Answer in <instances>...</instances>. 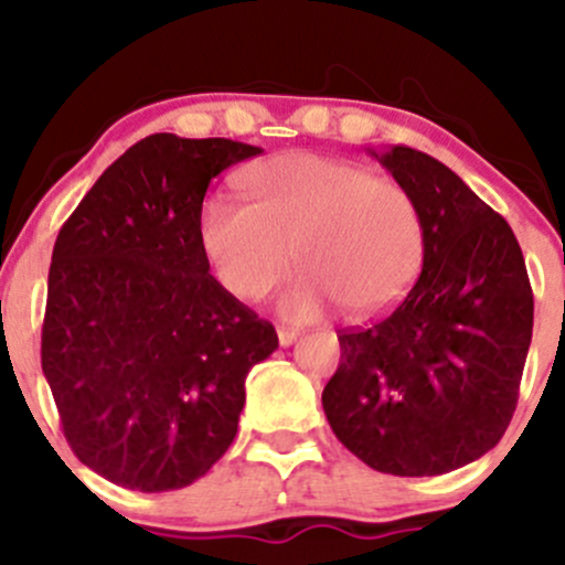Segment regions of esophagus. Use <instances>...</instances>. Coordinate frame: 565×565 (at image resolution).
<instances>
[{
    "instance_id": "obj_1",
    "label": "esophagus",
    "mask_w": 565,
    "mask_h": 565,
    "mask_svg": "<svg viewBox=\"0 0 565 565\" xmlns=\"http://www.w3.org/2000/svg\"><path fill=\"white\" fill-rule=\"evenodd\" d=\"M298 330H292V328H278V344L281 347H292L295 341H298Z\"/></svg>"
}]
</instances>
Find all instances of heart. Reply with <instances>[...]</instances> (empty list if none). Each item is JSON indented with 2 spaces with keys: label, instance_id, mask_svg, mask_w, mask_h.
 I'll return each instance as SVG.
<instances>
[{
  "label": "heart",
  "instance_id": "heart-1",
  "mask_svg": "<svg viewBox=\"0 0 565 565\" xmlns=\"http://www.w3.org/2000/svg\"><path fill=\"white\" fill-rule=\"evenodd\" d=\"M246 202L213 196L199 237L215 278L243 300L262 298L289 267L278 311L315 319L333 303L369 317L396 303L424 259V221L409 191L366 167L287 152L243 177Z\"/></svg>",
  "mask_w": 565,
  "mask_h": 565
}]
</instances>
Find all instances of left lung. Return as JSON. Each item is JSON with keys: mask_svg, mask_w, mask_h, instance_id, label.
<instances>
[{"mask_svg": "<svg viewBox=\"0 0 565 565\" xmlns=\"http://www.w3.org/2000/svg\"><path fill=\"white\" fill-rule=\"evenodd\" d=\"M372 156L424 221V267L380 322L341 330L322 391L333 435L391 476H443L492 451L509 429L533 335V289L514 232L413 147Z\"/></svg>", "mask_w": 565, "mask_h": 565, "instance_id": "8db88e82", "label": "left lung"}]
</instances>
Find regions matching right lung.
I'll return each instance as SVG.
<instances>
[{
    "label": "right lung",
    "mask_w": 565,
    "mask_h": 565,
    "mask_svg": "<svg viewBox=\"0 0 565 565\" xmlns=\"http://www.w3.org/2000/svg\"><path fill=\"white\" fill-rule=\"evenodd\" d=\"M259 152L147 136L56 235L40 361L73 454L117 487L202 478L235 440L250 366L276 352L273 324L210 276L199 237L210 180Z\"/></svg>",
    "instance_id": "obj_1"
}]
</instances>
